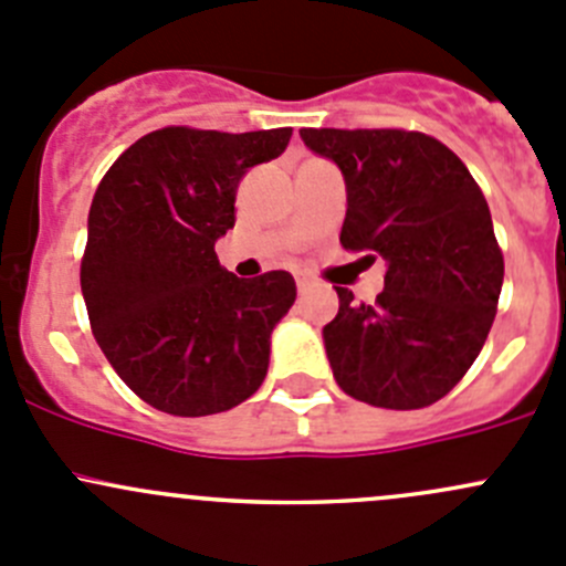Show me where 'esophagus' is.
Segmentation results:
<instances>
[{
	"instance_id": "1",
	"label": "esophagus",
	"mask_w": 566,
	"mask_h": 566,
	"mask_svg": "<svg viewBox=\"0 0 566 566\" xmlns=\"http://www.w3.org/2000/svg\"><path fill=\"white\" fill-rule=\"evenodd\" d=\"M295 284H298V290H301V293H304V290L310 287V279H306V276H298V279H295Z\"/></svg>"
}]
</instances>
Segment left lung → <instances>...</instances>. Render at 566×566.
I'll use <instances>...</instances> for the list:
<instances>
[{
  "label": "left lung",
  "mask_w": 566,
  "mask_h": 566,
  "mask_svg": "<svg viewBox=\"0 0 566 566\" xmlns=\"http://www.w3.org/2000/svg\"><path fill=\"white\" fill-rule=\"evenodd\" d=\"M345 175L339 243L386 260V287L358 304L336 287L323 328L339 389L375 408L438 402L471 369L504 284L488 199L443 142L402 128H301Z\"/></svg>",
  "instance_id": "8db88e82"
}]
</instances>
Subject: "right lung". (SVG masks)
I'll use <instances>...</instances> for the list:
<instances>
[{
	"mask_svg": "<svg viewBox=\"0 0 566 566\" xmlns=\"http://www.w3.org/2000/svg\"><path fill=\"white\" fill-rule=\"evenodd\" d=\"M293 128L153 130L108 167L90 205L82 295L114 373L172 416L230 410L262 386L295 279H238L216 256L241 177L282 156Z\"/></svg>",
	"mask_w": 566,
	"mask_h": 566,
	"instance_id": "add662e5",
	"label": "right lung"
}]
</instances>
